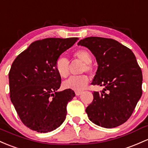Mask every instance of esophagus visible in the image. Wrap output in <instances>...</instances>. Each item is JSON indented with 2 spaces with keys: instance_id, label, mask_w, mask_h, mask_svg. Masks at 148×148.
Instances as JSON below:
<instances>
[{
  "instance_id": "obj_1",
  "label": "esophagus",
  "mask_w": 148,
  "mask_h": 148,
  "mask_svg": "<svg viewBox=\"0 0 148 148\" xmlns=\"http://www.w3.org/2000/svg\"><path fill=\"white\" fill-rule=\"evenodd\" d=\"M75 93H76V95H77V96H79V95H80L82 93V91H77L75 92Z\"/></svg>"
}]
</instances>
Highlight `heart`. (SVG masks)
<instances>
[{"label":"heart","instance_id":"heart-1","mask_svg":"<svg viewBox=\"0 0 148 148\" xmlns=\"http://www.w3.org/2000/svg\"><path fill=\"white\" fill-rule=\"evenodd\" d=\"M74 57L84 62L81 72H91L92 56L90 53L86 49H80L74 52ZM69 60L64 56H60L56 60L55 67L58 74L62 78H66L69 74ZM88 83V77L86 74L79 76H72L63 82L62 86L64 88L71 89L74 91H81L86 87Z\"/></svg>","mask_w":148,"mask_h":148}]
</instances>
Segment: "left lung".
Instances as JSON below:
<instances>
[{
  "instance_id": "1",
  "label": "left lung",
  "mask_w": 148,
  "mask_h": 148,
  "mask_svg": "<svg viewBox=\"0 0 148 148\" xmlns=\"http://www.w3.org/2000/svg\"><path fill=\"white\" fill-rule=\"evenodd\" d=\"M88 48L98 66L92 85L104 86L93 92V100L86 109L92 123L114 128L126 122L142 95L143 75L131 49L112 38L88 37L78 43Z\"/></svg>"
}]
</instances>
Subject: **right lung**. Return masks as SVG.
I'll return each mask as SVG.
<instances>
[{"mask_svg":"<svg viewBox=\"0 0 148 148\" xmlns=\"http://www.w3.org/2000/svg\"><path fill=\"white\" fill-rule=\"evenodd\" d=\"M78 38H48L33 42L15 58L9 72L10 100L26 126L48 133L62 124L68 102L75 96L71 89L57 91L61 77L56 60Z\"/></svg>","mask_w":148,"mask_h":148,"instance_id":"1","label":"right lung"}]
</instances>
